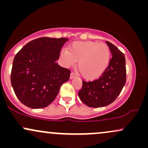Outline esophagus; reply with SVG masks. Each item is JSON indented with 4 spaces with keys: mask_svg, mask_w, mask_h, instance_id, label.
<instances>
[{
    "mask_svg": "<svg viewBox=\"0 0 148 148\" xmlns=\"http://www.w3.org/2000/svg\"><path fill=\"white\" fill-rule=\"evenodd\" d=\"M74 77H75V74H74L73 72H72V73H71V74H70V79H74Z\"/></svg>",
    "mask_w": 148,
    "mask_h": 148,
    "instance_id": "1",
    "label": "esophagus"
}]
</instances>
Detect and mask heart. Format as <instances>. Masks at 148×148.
<instances>
[{
    "label": "heart",
    "mask_w": 148,
    "mask_h": 148,
    "mask_svg": "<svg viewBox=\"0 0 148 148\" xmlns=\"http://www.w3.org/2000/svg\"><path fill=\"white\" fill-rule=\"evenodd\" d=\"M60 59L66 67H77L85 79H95L101 75L108 67L111 59L108 46L97 42H75L68 50L60 52Z\"/></svg>",
    "instance_id": "heart-1"
}]
</instances>
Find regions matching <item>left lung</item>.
Here are the masks:
<instances>
[{"label": "left lung", "instance_id": "obj_1", "mask_svg": "<svg viewBox=\"0 0 148 148\" xmlns=\"http://www.w3.org/2000/svg\"><path fill=\"white\" fill-rule=\"evenodd\" d=\"M112 54L108 67L98 79L83 81L79 92L80 99L92 108L108 106L115 101L126 83L125 55L109 42H106Z\"/></svg>", "mask_w": 148, "mask_h": 148}]
</instances>
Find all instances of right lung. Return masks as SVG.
Returning <instances> with one entry per match:
<instances>
[{
	"mask_svg": "<svg viewBox=\"0 0 148 148\" xmlns=\"http://www.w3.org/2000/svg\"><path fill=\"white\" fill-rule=\"evenodd\" d=\"M67 38L40 37L33 40L15 56L11 84L15 95L25 106L42 108L49 106L67 82L70 70L56 62Z\"/></svg>",
	"mask_w": 148,
	"mask_h": 148,
	"instance_id": "1",
	"label": "right lung"
}]
</instances>
